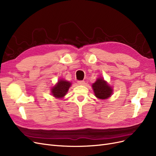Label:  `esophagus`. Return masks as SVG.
<instances>
[{
    "label": "esophagus",
    "instance_id": "1",
    "mask_svg": "<svg viewBox=\"0 0 156 156\" xmlns=\"http://www.w3.org/2000/svg\"><path fill=\"white\" fill-rule=\"evenodd\" d=\"M78 84L79 85H84V84H85V82L84 81H78Z\"/></svg>",
    "mask_w": 156,
    "mask_h": 156
}]
</instances>
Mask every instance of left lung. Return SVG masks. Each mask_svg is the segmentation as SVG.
I'll use <instances>...</instances> for the list:
<instances>
[{
  "mask_svg": "<svg viewBox=\"0 0 156 156\" xmlns=\"http://www.w3.org/2000/svg\"><path fill=\"white\" fill-rule=\"evenodd\" d=\"M92 87L95 96L100 100H106L112 95L113 92L112 88L103 77L97 79L96 82L92 84Z\"/></svg>",
  "mask_w": 156,
  "mask_h": 156,
  "instance_id": "obj_1",
  "label": "left lung"
}]
</instances>
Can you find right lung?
Segmentation results:
<instances>
[{"label": "right lung", "mask_w": 156, "mask_h": 156, "mask_svg": "<svg viewBox=\"0 0 156 156\" xmlns=\"http://www.w3.org/2000/svg\"><path fill=\"white\" fill-rule=\"evenodd\" d=\"M71 84L72 83L66 80H58V83L51 88L52 95L56 98H62L68 92Z\"/></svg>", "instance_id": "1"}]
</instances>
